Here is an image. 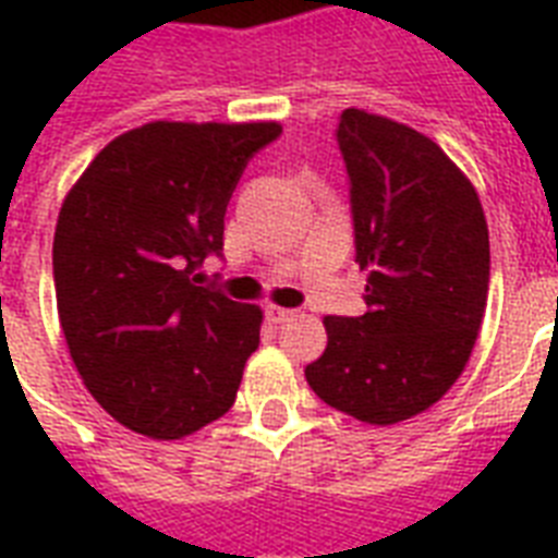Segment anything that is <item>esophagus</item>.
<instances>
[{
	"label": "esophagus",
	"instance_id": "obj_1",
	"mask_svg": "<svg viewBox=\"0 0 558 558\" xmlns=\"http://www.w3.org/2000/svg\"><path fill=\"white\" fill-rule=\"evenodd\" d=\"M295 315V310H283V306H269V310H266V318H269L271 324H287L292 322Z\"/></svg>",
	"mask_w": 558,
	"mask_h": 558
}]
</instances>
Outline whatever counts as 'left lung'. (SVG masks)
<instances>
[{"instance_id": "left-lung-1", "label": "left lung", "mask_w": 558, "mask_h": 558, "mask_svg": "<svg viewBox=\"0 0 558 558\" xmlns=\"http://www.w3.org/2000/svg\"><path fill=\"white\" fill-rule=\"evenodd\" d=\"M359 318L327 315V350L306 381L336 411L393 425L432 408L466 367L489 292V228L463 170L390 118L344 109Z\"/></svg>"}]
</instances>
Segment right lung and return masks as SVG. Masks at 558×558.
Masks as SVG:
<instances>
[{
    "instance_id": "right-lung-1",
    "label": "right lung",
    "mask_w": 558,
    "mask_h": 558,
    "mask_svg": "<svg viewBox=\"0 0 558 558\" xmlns=\"http://www.w3.org/2000/svg\"><path fill=\"white\" fill-rule=\"evenodd\" d=\"M278 121H150L118 135L65 193L57 313L83 385L112 420L182 440L234 405L260 306L199 287L226 208Z\"/></svg>"
}]
</instances>
